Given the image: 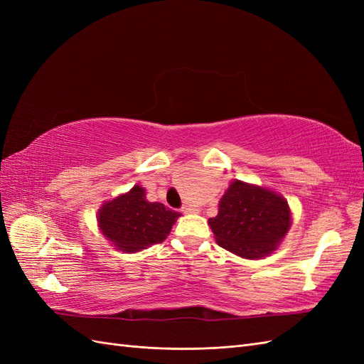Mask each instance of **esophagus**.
Segmentation results:
<instances>
[{"instance_id":"34e87169","label":"esophagus","mask_w":364,"mask_h":364,"mask_svg":"<svg viewBox=\"0 0 364 364\" xmlns=\"http://www.w3.org/2000/svg\"><path fill=\"white\" fill-rule=\"evenodd\" d=\"M181 211H182L183 214H196L197 211H199V209L194 208V206H191V205H183Z\"/></svg>"}]
</instances>
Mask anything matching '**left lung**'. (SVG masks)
I'll return each instance as SVG.
<instances>
[{"label": "left lung", "instance_id": "obj_1", "mask_svg": "<svg viewBox=\"0 0 364 364\" xmlns=\"http://www.w3.org/2000/svg\"><path fill=\"white\" fill-rule=\"evenodd\" d=\"M208 223L218 246L241 258L259 259L277 250L291 226V213L278 193L234 181Z\"/></svg>", "mask_w": 364, "mask_h": 364}]
</instances>
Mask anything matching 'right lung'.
I'll use <instances>...</instances> for the list:
<instances>
[{"label": "right lung", "mask_w": 364, "mask_h": 364, "mask_svg": "<svg viewBox=\"0 0 364 364\" xmlns=\"http://www.w3.org/2000/svg\"><path fill=\"white\" fill-rule=\"evenodd\" d=\"M179 213L146 199V190L135 185L129 193L105 202L98 209V228L106 240L126 253L139 252L167 238Z\"/></svg>", "instance_id": "add662e5"}]
</instances>
